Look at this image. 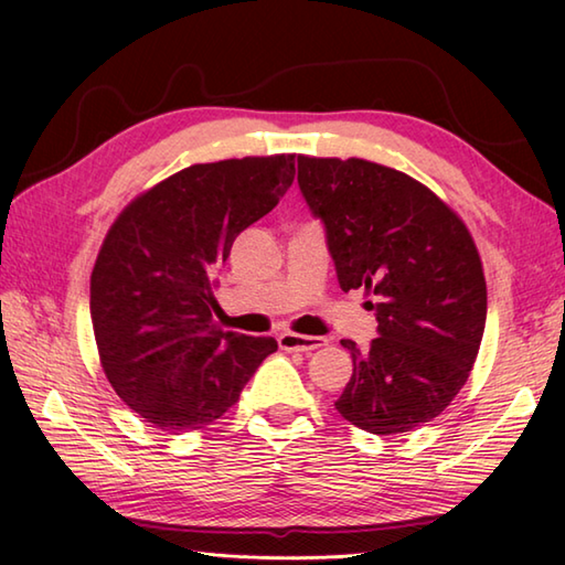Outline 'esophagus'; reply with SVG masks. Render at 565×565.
<instances>
[{"label": "esophagus", "mask_w": 565, "mask_h": 565, "mask_svg": "<svg viewBox=\"0 0 565 565\" xmlns=\"http://www.w3.org/2000/svg\"><path fill=\"white\" fill-rule=\"evenodd\" d=\"M326 344L322 338H313V334H296V332H284L279 334V347L286 352H313L318 347Z\"/></svg>", "instance_id": "1"}]
</instances>
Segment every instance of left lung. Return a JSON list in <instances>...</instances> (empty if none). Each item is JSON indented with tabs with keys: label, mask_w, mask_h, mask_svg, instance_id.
Wrapping results in <instances>:
<instances>
[{
	"label": "left lung",
	"mask_w": 565,
	"mask_h": 565,
	"mask_svg": "<svg viewBox=\"0 0 565 565\" xmlns=\"http://www.w3.org/2000/svg\"><path fill=\"white\" fill-rule=\"evenodd\" d=\"M298 186L326 225L340 289L374 296L379 320L369 350L342 340L354 369L334 407L371 435L429 423L463 388L486 330L471 233L435 191L369 160L298 154Z\"/></svg>",
	"instance_id": "8db88e82"
}]
</instances>
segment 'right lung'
<instances>
[{
    "label": "right lung",
    "instance_id": "1",
    "mask_svg": "<svg viewBox=\"0 0 565 565\" xmlns=\"http://www.w3.org/2000/svg\"><path fill=\"white\" fill-rule=\"evenodd\" d=\"M294 158L191 164L130 201L106 233L89 286L94 340L118 398L152 427L215 423L279 347L223 332L211 310L215 271L291 186Z\"/></svg>",
    "mask_w": 565,
    "mask_h": 565
}]
</instances>
